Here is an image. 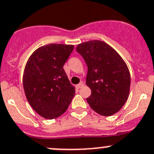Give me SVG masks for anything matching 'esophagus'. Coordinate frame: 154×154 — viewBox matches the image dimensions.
I'll return each mask as SVG.
<instances>
[{
    "mask_svg": "<svg viewBox=\"0 0 154 154\" xmlns=\"http://www.w3.org/2000/svg\"><path fill=\"white\" fill-rule=\"evenodd\" d=\"M83 86H84V82H81V83L78 84V85H75V88H76L77 90H79V89H80V88H82V87H83Z\"/></svg>",
    "mask_w": 154,
    "mask_h": 154,
    "instance_id": "obj_1",
    "label": "esophagus"
}]
</instances>
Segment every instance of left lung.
Returning <instances> with one entry per match:
<instances>
[{
    "mask_svg": "<svg viewBox=\"0 0 154 154\" xmlns=\"http://www.w3.org/2000/svg\"><path fill=\"white\" fill-rule=\"evenodd\" d=\"M76 51L88 66L86 85L91 95L87 98L91 109L103 116L121 110L128 99L130 73L119 54L109 44L91 40L79 44Z\"/></svg>",
    "mask_w": 154,
    "mask_h": 154,
    "instance_id": "left-lung-1",
    "label": "left lung"
}]
</instances>
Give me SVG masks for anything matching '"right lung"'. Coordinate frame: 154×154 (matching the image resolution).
Returning a JSON list of instances; mask_svg holds the SVG:
<instances>
[{"label": "right lung", "instance_id": "right-lung-1", "mask_svg": "<svg viewBox=\"0 0 154 154\" xmlns=\"http://www.w3.org/2000/svg\"><path fill=\"white\" fill-rule=\"evenodd\" d=\"M74 45L48 44L39 47L30 56L23 74V87L27 101L42 118L54 119L68 109L74 95L63 69V64Z\"/></svg>", "mask_w": 154, "mask_h": 154}]
</instances>
